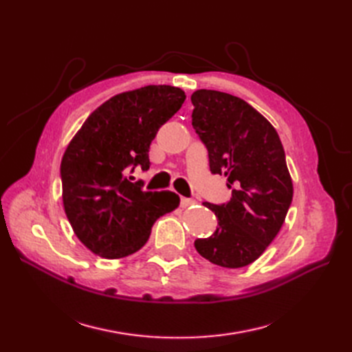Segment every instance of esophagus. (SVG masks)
I'll return each mask as SVG.
<instances>
[{
    "label": "esophagus",
    "instance_id": "34e87169",
    "mask_svg": "<svg viewBox=\"0 0 352 352\" xmlns=\"http://www.w3.org/2000/svg\"><path fill=\"white\" fill-rule=\"evenodd\" d=\"M194 204H195V201H194V199L185 198V197L180 198V207H182V208H186V207H189V206H194Z\"/></svg>",
    "mask_w": 352,
    "mask_h": 352
}]
</instances>
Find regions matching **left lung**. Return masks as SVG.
Wrapping results in <instances>:
<instances>
[{
	"label": "left lung",
	"mask_w": 352,
	"mask_h": 352,
	"mask_svg": "<svg viewBox=\"0 0 352 352\" xmlns=\"http://www.w3.org/2000/svg\"><path fill=\"white\" fill-rule=\"evenodd\" d=\"M192 126L208 151L212 175L232 189L226 204L202 202L219 220L210 238L197 239L206 260L228 269L257 260L278 235L294 195L280 138L248 102L230 94L198 89Z\"/></svg>",
	"instance_id": "1"
}]
</instances>
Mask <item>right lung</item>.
Returning a JSON list of instances; mask_svg holds the SVG:
<instances>
[{
    "label": "right lung",
    "instance_id": "right-lung-1",
    "mask_svg": "<svg viewBox=\"0 0 352 352\" xmlns=\"http://www.w3.org/2000/svg\"><path fill=\"white\" fill-rule=\"evenodd\" d=\"M185 98L170 85L117 94L67 145L60 166L63 206L74 235L95 255L114 260L140 251L154 221L179 207L175 192H145L127 175L136 166L150 168V145Z\"/></svg>",
    "mask_w": 352,
    "mask_h": 352
}]
</instances>
